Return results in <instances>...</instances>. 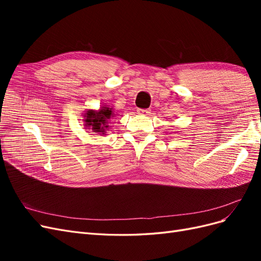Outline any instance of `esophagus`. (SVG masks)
I'll use <instances>...</instances> for the list:
<instances>
[{"mask_svg":"<svg viewBox=\"0 0 261 261\" xmlns=\"http://www.w3.org/2000/svg\"><path fill=\"white\" fill-rule=\"evenodd\" d=\"M137 113L140 114V115H149L150 110H148V109H138Z\"/></svg>","mask_w":261,"mask_h":261,"instance_id":"1","label":"esophagus"}]
</instances>
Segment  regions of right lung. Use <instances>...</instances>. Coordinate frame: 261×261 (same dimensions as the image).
Listing matches in <instances>:
<instances>
[{
    "label": "right lung",
    "mask_w": 261,
    "mask_h": 261,
    "mask_svg": "<svg viewBox=\"0 0 261 261\" xmlns=\"http://www.w3.org/2000/svg\"><path fill=\"white\" fill-rule=\"evenodd\" d=\"M85 125L93 130V133H100L101 135H105L106 130L109 129L108 120L114 116V112L112 108L102 107L99 111H93V110H87L84 115Z\"/></svg>",
    "instance_id": "obj_1"
}]
</instances>
